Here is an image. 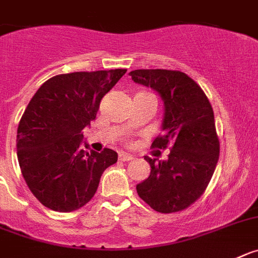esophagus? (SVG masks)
Segmentation results:
<instances>
[{
  "label": "esophagus",
  "mask_w": 258,
  "mask_h": 258,
  "mask_svg": "<svg viewBox=\"0 0 258 258\" xmlns=\"http://www.w3.org/2000/svg\"><path fill=\"white\" fill-rule=\"evenodd\" d=\"M133 156H131V155H127V153H120L119 155V160L120 161H122V162H127V161H132V160H133Z\"/></svg>",
  "instance_id": "34e87169"
}]
</instances>
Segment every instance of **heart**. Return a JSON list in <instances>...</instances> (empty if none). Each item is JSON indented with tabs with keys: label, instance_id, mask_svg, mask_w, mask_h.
<instances>
[{
	"label": "heart",
	"instance_id": "heart-1",
	"mask_svg": "<svg viewBox=\"0 0 258 258\" xmlns=\"http://www.w3.org/2000/svg\"><path fill=\"white\" fill-rule=\"evenodd\" d=\"M138 94H151V93H147V92H139Z\"/></svg>",
	"mask_w": 258,
	"mask_h": 258
}]
</instances>
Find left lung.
Segmentation results:
<instances>
[{
  "instance_id": "obj_1",
  "label": "left lung",
  "mask_w": 258,
  "mask_h": 258,
  "mask_svg": "<svg viewBox=\"0 0 258 258\" xmlns=\"http://www.w3.org/2000/svg\"><path fill=\"white\" fill-rule=\"evenodd\" d=\"M131 77L162 97V133L151 148L170 150L166 161L155 162V158L146 156L151 174L137 185V193L157 212L183 211L206 190L219 160L220 142L212 106L202 88L185 73L139 69L131 72Z\"/></svg>"
}]
</instances>
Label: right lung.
<instances>
[{
    "instance_id": "add662e5",
    "label": "right lung",
    "mask_w": 258,
    "mask_h": 258,
    "mask_svg": "<svg viewBox=\"0 0 258 258\" xmlns=\"http://www.w3.org/2000/svg\"><path fill=\"white\" fill-rule=\"evenodd\" d=\"M125 73L56 75L30 100L19 122L16 150L25 183L43 206L58 212L79 210L93 198L103 171L117 161L115 151L89 152L80 142L105 94Z\"/></svg>"
}]
</instances>
